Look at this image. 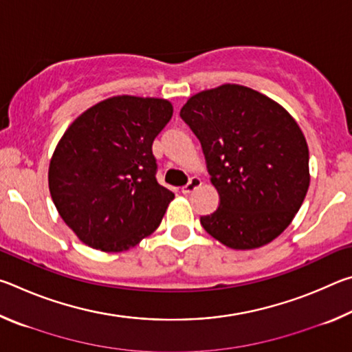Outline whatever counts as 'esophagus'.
Listing matches in <instances>:
<instances>
[{"label":"esophagus","mask_w":352,"mask_h":352,"mask_svg":"<svg viewBox=\"0 0 352 352\" xmlns=\"http://www.w3.org/2000/svg\"><path fill=\"white\" fill-rule=\"evenodd\" d=\"M200 184H201L200 178L192 177V178H190V180L188 182V184H184V186L182 188V192H183V194H190V192H192V190L197 189V188L200 186Z\"/></svg>","instance_id":"obj_1"}]
</instances>
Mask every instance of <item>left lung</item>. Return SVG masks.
<instances>
[{"instance_id":"left-lung-1","label":"left lung","mask_w":352,"mask_h":352,"mask_svg":"<svg viewBox=\"0 0 352 352\" xmlns=\"http://www.w3.org/2000/svg\"><path fill=\"white\" fill-rule=\"evenodd\" d=\"M180 116L204 148L219 208L200 217L208 234L234 250L265 245L290 225L309 188V148L295 119L242 85L190 98Z\"/></svg>"}]
</instances>
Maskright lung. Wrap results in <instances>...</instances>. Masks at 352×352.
I'll use <instances>...</instances> for the list:
<instances>
[{
  "mask_svg": "<svg viewBox=\"0 0 352 352\" xmlns=\"http://www.w3.org/2000/svg\"><path fill=\"white\" fill-rule=\"evenodd\" d=\"M172 111L164 99L115 96L63 133L50 164V192L83 243L124 252L162 223L175 195L157 180L152 144Z\"/></svg>",
  "mask_w": 352,
  "mask_h": 352,
  "instance_id": "right-lung-1",
  "label": "right lung"
}]
</instances>
